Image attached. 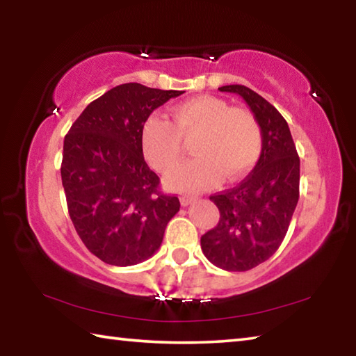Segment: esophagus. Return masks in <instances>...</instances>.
I'll return each mask as SVG.
<instances>
[{
    "label": "esophagus",
    "mask_w": 356,
    "mask_h": 356,
    "mask_svg": "<svg viewBox=\"0 0 356 356\" xmlns=\"http://www.w3.org/2000/svg\"><path fill=\"white\" fill-rule=\"evenodd\" d=\"M195 201H196V197H193V196H180V204H182V206H188V204L195 202Z\"/></svg>",
    "instance_id": "esophagus-1"
}]
</instances>
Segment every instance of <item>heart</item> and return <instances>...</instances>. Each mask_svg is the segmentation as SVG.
<instances>
[{"mask_svg":"<svg viewBox=\"0 0 356 356\" xmlns=\"http://www.w3.org/2000/svg\"><path fill=\"white\" fill-rule=\"evenodd\" d=\"M172 120L152 113L141 129V146L149 165L160 174L171 172L182 160L185 141L193 140L191 159L179 166L168 185L179 191H202L225 177L234 182L248 174L262 152V131L257 119L245 108H231L215 95L180 102Z\"/></svg>","mask_w":356,"mask_h":356,"instance_id":"1","label":"heart"}]
</instances>
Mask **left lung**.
Segmentation results:
<instances>
[{"mask_svg":"<svg viewBox=\"0 0 356 356\" xmlns=\"http://www.w3.org/2000/svg\"><path fill=\"white\" fill-rule=\"evenodd\" d=\"M251 108L262 131V152L252 172L237 186L210 196L218 225L201 237L204 256L227 272H246L280 248L300 196V159L286 119L242 84L218 88Z\"/></svg>","mask_w":356,"mask_h":356,"instance_id":"obj_1","label":"left lung"}]
</instances>
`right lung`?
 Masks as SVG:
<instances>
[{
	"mask_svg": "<svg viewBox=\"0 0 356 356\" xmlns=\"http://www.w3.org/2000/svg\"><path fill=\"white\" fill-rule=\"evenodd\" d=\"M184 94L125 83L91 102L64 138L63 186L70 220L100 261L127 267L160 248L179 212L143 156L141 129L155 108Z\"/></svg>",
	"mask_w": 356,
	"mask_h": 356,
	"instance_id": "add662e5",
	"label": "right lung"
}]
</instances>
